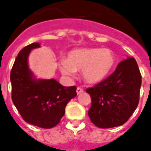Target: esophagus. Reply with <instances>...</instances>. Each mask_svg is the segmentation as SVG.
Segmentation results:
<instances>
[{
  "label": "esophagus",
  "mask_w": 151,
  "mask_h": 151,
  "mask_svg": "<svg viewBox=\"0 0 151 151\" xmlns=\"http://www.w3.org/2000/svg\"><path fill=\"white\" fill-rule=\"evenodd\" d=\"M76 91H77V93H78V94H81V93H83V88H81V87H78Z\"/></svg>",
  "instance_id": "obj_1"
}]
</instances>
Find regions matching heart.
Segmentation results:
<instances>
[{
    "label": "heart",
    "mask_w": 151,
    "mask_h": 151,
    "mask_svg": "<svg viewBox=\"0 0 151 151\" xmlns=\"http://www.w3.org/2000/svg\"><path fill=\"white\" fill-rule=\"evenodd\" d=\"M116 63V56L109 49L85 48L69 51L65 60L59 64L60 72L67 78L82 70L84 80L89 83L103 81L111 72Z\"/></svg>",
    "instance_id": "heart-1"
}]
</instances>
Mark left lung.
I'll list each match as a JSON object with an SVG mask.
<instances>
[{"mask_svg":"<svg viewBox=\"0 0 151 151\" xmlns=\"http://www.w3.org/2000/svg\"><path fill=\"white\" fill-rule=\"evenodd\" d=\"M141 86L142 75L134 58L120 62L111 75L86 90L91 98V121L100 128L123 125L137 107Z\"/></svg>","mask_w":151,"mask_h":151,"instance_id":"obj_1","label":"left lung"}]
</instances>
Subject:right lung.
Here are the masks:
<instances>
[{
	"mask_svg": "<svg viewBox=\"0 0 151 151\" xmlns=\"http://www.w3.org/2000/svg\"><path fill=\"white\" fill-rule=\"evenodd\" d=\"M38 42L18 54L10 72L12 101L23 119L42 128H51L65 115L68 101L77 96L75 86H64L55 79H37L28 68V58Z\"/></svg>",
	"mask_w": 151,
	"mask_h": 151,
	"instance_id": "right-lung-1",
	"label": "right lung"
}]
</instances>
